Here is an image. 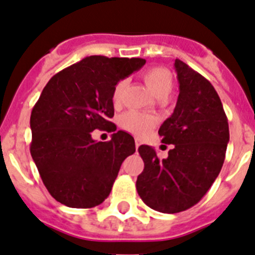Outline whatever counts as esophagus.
Wrapping results in <instances>:
<instances>
[{
	"instance_id": "esophagus-1",
	"label": "esophagus",
	"mask_w": 255,
	"mask_h": 255,
	"mask_svg": "<svg viewBox=\"0 0 255 255\" xmlns=\"http://www.w3.org/2000/svg\"><path fill=\"white\" fill-rule=\"evenodd\" d=\"M134 145H136V149H138V146L141 145V141L138 140V138H136V140H134Z\"/></svg>"
}]
</instances>
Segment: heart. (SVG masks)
Listing matches in <instances>:
<instances>
[{"label":"heart","mask_w":255,"mask_h":255,"mask_svg":"<svg viewBox=\"0 0 255 255\" xmlns=\"http://www.w3.org/2000/svg\"><path fill=\"white\" fill-rule=\"evenodd\" d=\"M142 79L146 86L151 90L152 94L159 99H165L174 87L173 74L164 66H152V68L146 69L142 73ZM125 87L126 81H123V79L114 86L112 92L113 104L118 105L121 103ZM119 123H121L123 129L141 136V134H146L151 130V128L155 125V121L151 115L130 110V112H127L122 115Z\"/></svg>","instance_id":"b5f03b06"}]
</instances>
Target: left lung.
<instances>
[{"label": "left lung", "mask_w": 255, "mask_h": 255, "mask_svg": "<svg viewBox=\"0 0 255 255\" xmlns=\"http://www.w3.org/2000/svg\"><path fill=\"white\" fill-rule=\"evenodd\" d=\"M180 95L173 114L160 126L163 142L173 145L159 159L147 145L138 147L145 163L136 189L147 207L178 213L198 204L221 172L230 140L229 121L207 78L176 59Z\"/></svg>", "instance_id": "1"}]
</instances>
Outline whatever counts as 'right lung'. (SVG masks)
<instances>
[{
	"label": "right lung",
	"instance_id": "obj_1",
	"mask_svg": "<svg viewBox=\"0 0 255 255\" xmlns=\"http://www.w3.org/2000/svg\"><path fill=\"white\" fill-rule=\"evenodd\" d=\"M145 63L94 55L56 73L43 88L30 114V154L55 200L86 209L109 196L122 163L136 151L134 140L118 130L96 143L92 130H117L113 88Z\"/></svg>",
	"mask_w": 255,
	"mask_h": 255
}]
</instances>
